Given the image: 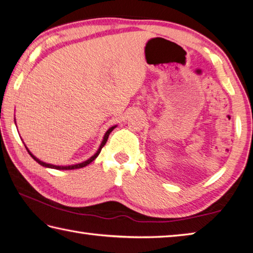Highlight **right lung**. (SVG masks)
<instances>
[{
  "instance_id": "obj_1",
  "label": "right lung",
  "mask_w": 253,
  "mask_h": 253,
  "mask_svg": "<svg viewBox=\"0 0 253 253\" xmlns=\"http://www.w3.org/2000/svg\"><path fill=\"white\" fill-rule=\"evenodd\" d=\"M15 125H16V121H15ZM116 126H117V125L112 126L111 128H108L107 131L105 132V135H104V137H103V140H102V142H101L100 147H98V149L96 150V152L94 153V155H93L91 158H88L87 160L83 161V162H81V163H77V165H72V166H54V165H51V163L43 162V161H42V160H39L37 157H35V156L33 155V153H32L31 151H29V149L26 147V145H25V143H24V145H25V148H26V150L28 151V153H29V155H31V157L33 158V159H34L35 161H36V162H38L41 166L44 167V168H49V169H56V170H74V169H80V168H84V167H86L87 165H90V163H91L93 160L96 159V157H97L98 155H100L102 148H103L104 146H105V143H106V141H107V139H108V136H110V133L113 131L114 128H116Z\"/></svg>"
}]
</instances>
